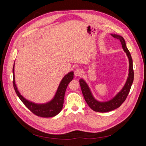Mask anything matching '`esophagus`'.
Returning a JSON list of instances; mask_svg holds the SVG:
<instances>
[{
	"instance_id": "esophagus-1",
	"label": "esophagus",
	"mask_w": 146,
	"mask_h": 146,
	"mask_svg": "<svg viewBox=\"0 0 146 146\" xmlns=\"http://www.w3.org/2000/svg\"><path fill=\"white\" fill-rule=\"evenodd\" d=\"M82 74V70L81 69L77 68L74 71V75L76 76H80V75Z\"/></svg>"
}]
</instances>
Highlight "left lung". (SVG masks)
<instances>
[{
	"instance_id": "obj_1",
	"label": "left lung",
	"mask_w": 146,
	"mask_h": 146,
	"mask_svg": "<svg viewBox=\"0 0 146 146\" xmlns=\"http://www.w3.org/2000/svg\"><path fill=\"white\" fill-rule=\"evenodd\" d=\"M113 37L117 39L121 42L122 48L124 52L127 54V55L129 58V77L127 78V80L124 86L122 89V90L114 97V98L111 100H109L106 102H100L97 101L92 96L91 91L89 87L84 81L83 79L80 80V85L81 87V90L83 95L84 98L86 101V102L88 106L94 111L105 113L108 112L112 110H115L119 108L123 104L127 98V97L129 94L132 83L133 82L134 78V72L133 68V61H132L131 56L129 50H128L126 47V44L124 39L120 35H117L115 34H111Z\"/></svg>"
}]
</instances>
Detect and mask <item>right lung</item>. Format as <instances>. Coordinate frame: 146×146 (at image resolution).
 <instances>
[{"label": "right lung", "instance_id": "1", "mask_svg": "<svg viewBox=\"0 0 146 146\" xmlns=\"http://www.w3.org/2000/svg\"><path fill=\"white\" fill-rule=\"evenodd\" d=\"M15 64L13 68V84L14 86V89L16 91V93L19 97L21 100L23 102V104L27 107L30 111H32L34 114L37 116L42 117H51L56 116L62 110L65 92L67 88L68 85L70 81L72 80L74 78V72H70L64 77L61 80L58 90L56 92V94L50 102L45 104H36L26 100L21 95L19 92L17 90V88L15 84Z\"/></svg>", "mask_w": 146, "mask_h": 146}]
</instances>
